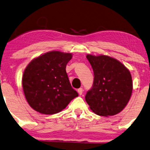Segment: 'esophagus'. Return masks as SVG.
Segmentation results:
<instances>
[{"label":"esophagus","mask_w":150,"mask_h":150,"mask_svg":"<svg viewBox=\"0 0 150 150\" xmlns=\"http://www.w3.org/2000/svg\"><path fill=\"white\" fill-rule=\"evenodd\" d=\"M77 92H78V93H79V95H81L82 94V93H83V88H79L78 90H77Z\"/></svg>","instance_id":"1"}]
</instances>
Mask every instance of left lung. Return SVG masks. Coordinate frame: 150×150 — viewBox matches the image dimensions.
<instances>
[{
	"label": "left lung",
	"instance_id": "obj_1",
	"mask_svg": "<svg viewBox=\"0 0 150 150\" xmlns=\"http://www.w3.org/2000/svg\"><path fill=\"white\" fill-rule=\"evenodd\" d=\"M94 73L93 85L85 99L90 109L98 115L110 116L122 111L129 101L133 90L130 71L111 57L86 56Z\"/></svg>",
	"mask_w": 150,
	"mask_h": 150
}]
</instances>
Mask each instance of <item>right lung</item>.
I'll list each match as a JSON object with an SVG mask.
<instances>
[{"label": "right lung", "instance_id": "1", "mask_svg": "<svg viewBox=\"0 0 150 150\" xmlns=\"http://www.w3.org/2000/svg\"><path fill=\"white\" fill-rule=\"evenodd\" d=\"M73 54L53 50L33 59L25 69L22 85L29 105L45 115L57 113L78 96L66 71Z\"/></svg>", "mask_w": 150, "mask_h": 150}]
</instances>
